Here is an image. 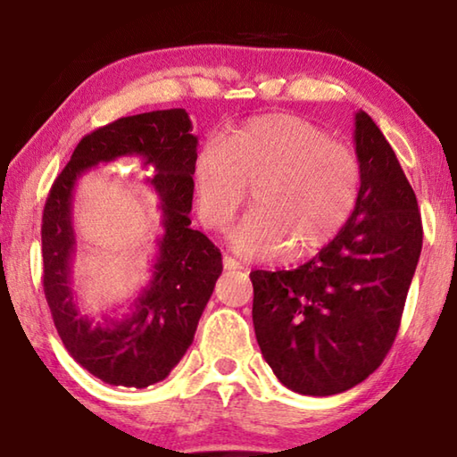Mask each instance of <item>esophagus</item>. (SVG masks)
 Listing matches in <instances>:
<instances>
[{"label": "esophagus", "mask_w": 457, "mask_h": 457, "mask_svg": "<svg viewBox=\"0 0 457 457\" xmlns=\"http://www.w3.org/2000/svg\"><path fill=\"white\" fill-rule=\"evenodd\" d=\"M223 268H226V270H242L244 266L239 264V262H237L236 258H231V256H223Z\"/></svg>", "instance_id": "obj_1"}]
</instances>
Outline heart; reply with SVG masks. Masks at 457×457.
<instances>
[{"mask_svg":"<svg viewBox=\"0 0 457 457\" xmlns=\"http://www.w3.org/2000/svg\"><path fill=\"white\" fill-rule=\"evenodd\" d=\"M191 177L199 218L212 229L229 226L252 185L256 207L231 229V244L258 260L288 247L294 258L319 252L346 226L361 189L357 154L294 114H266L226 141H207Z\"/></svg>","mask_w":457,"mask_h":457,"instance_id":"1","label":"heart"}]
</instances>
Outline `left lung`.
<instances>
[{"instance_id":"left-lung-1","label":"left lung","mask_w":457,"mask_h":457,"mask_svg":"<svg viewBox=\"0 0 457 457\" xmlns=\"http://www.w3.org/2000/svg\"><path fill=\"white\" fill-rule=\"evenodd\" d=\"M354 151L359 201L338 236L296 270L250 274L260 351L300 395H337L381 365L420 262L415 193L365 111L354 114Z\"/></svg>"}]
</instances>
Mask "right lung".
Instances as JSON below:
<instances>
[{"instance_id":"1","label":"right lung","mask_w":457,"mask_h":457,"mask_svg":"<svg viewBox=\"0 0 457 457\" xmlns=\"http://www.w3.org/2000/svg\"><path fill=\"white\" fill-rule=\"evenodd\" d=\"M185 108L122 117L82 137L48 193L42 215L44 294L54 327L71 357L100 381L117 386H149L163 381L193 343L197 322L221 274V252L191 228L193 159ZM141 156L153 166L152 187L164 213V237L150 286L120 320L79 314L71 290V195L79 177L98 162Z\"/></svg>"}]
</instances>
